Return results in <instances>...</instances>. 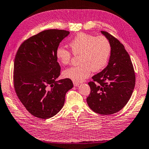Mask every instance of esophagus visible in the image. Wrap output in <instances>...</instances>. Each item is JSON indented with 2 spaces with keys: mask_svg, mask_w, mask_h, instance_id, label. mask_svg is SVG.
Returning <instances> with one entry per match:
<instances>
[{
  "mask_svg": "<svg viewBox=\"0 0 149 149\" xmlns=\"http://www.w3.org/2000/svg\"><path fill=\"white\" fill-rule=\"evenodd\" d=\"M80 83H76V82H74V85L75 86H78L79 85Z\"/></svg>",
  "mask_w": 149,
  "mask_h": 149,
  "instance_id": "1",
  "label": "esophagus"
}]
</instances>
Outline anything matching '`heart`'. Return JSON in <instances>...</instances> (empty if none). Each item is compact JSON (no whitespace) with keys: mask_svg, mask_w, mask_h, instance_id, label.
Returning <instances> with one entry per match:
<instances>
[{"mask_svg":"<svg viewBox=\"0 0 149 149\" xmlns=\"http://www.w3.org/2000/svg\"><path fill=\"white\" fill-rule=\"evenodd\" d=\"M68 45L73 54H79L80 65L66 69L63 75L76 83L88 77L92 71H101L106 66L111 52V46L107 38L84 33H78ZM55 55L58 62L62 65L68 64L72 57L71 52L61 46L57 48Z\"/></svg>","mask_w":149,"mask_h":149,"instance_id":"obj_1","label":"heart"}]
</instances>
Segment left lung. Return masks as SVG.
I'll list each match as a JSON object with an SVG mask.
<instances>
[{
    "label": "left lung",
    "instance_id": "obj_1",
    "mask_svg": "<svg viewBox=\"0 0 149 149\" xmlns=\"http://www.w3.org/2000/svg\"><path fill=\"white\" fill-rule=\"evenodd\" d=\"M111 46L108 65L88 83L90 93L86 98L93 111L110 115L121 110L132 95L136 75L132 61L122 43L107 31H101Z\"/></svg>",
    "mask_w": 149,
    "mask_h": 149
}]
</instances>
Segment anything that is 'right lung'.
Listing matches in <instances>:
<instances>
[{
	"mask_svg": "<svg viewBox=\"0 0 149 149\" xmlns=\"http://www.w3.org/2000/svg\"><path fill=\"white\" fill-rule=\"evenodd\" d=\"M64 30H45L23 42L14 61V88L26 109L35 117L48 119L59 112L71 79L56 81L61 66L55 57L60 42L69 35Z\"/></svg>",
	"mask_w": 149,
	"mask_h": 149,
	"instance_id": "1",
	"label": "right lung"
}]
</instances>
